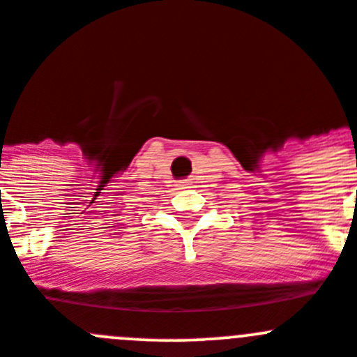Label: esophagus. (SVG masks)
Wrapping results in <instances>:
<instances>
[{
	"label": "esophagus",
	"instance_id": "34e87169",
	"mask_svg": "<svg viewBox=\"0 0 357 357\" xmlns=\"http://www.w3.org/2000/svg\"><path fill=\"white\" fill-rule=\"evenodd\" d=\"M183 188H190V181H181Z\"/></svg>",
	"mask_w": 357,
	"mask_h": 357
}]
</instances>
